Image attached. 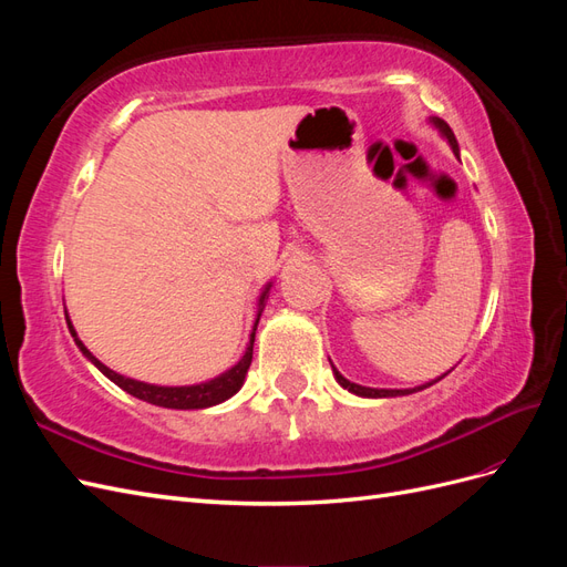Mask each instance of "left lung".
Returning a JSON list of instances; mask_svg holds the SVG:
<instances>
[{
	"mask_svg": "<svg viewBox=\"0 0 567 567\" xmlns=\"http://www.w3.org/2000/svg\"><path fill=\"white\" fill-rule=\"evenodd\" d=\"M433 123H435V127H440V132L447 136V142L452 144V148H454V153L458 156V144H456V136H454V132H452V127L444 123V120H440V117H433ZM333 373H336V381L346 388V390H350V392H354V394H362V398H398V394H409V392H416V390H375V388H364V385H357V383H350L346 375H340L338 373V369L333 367ZM435 383V381H433ZM433 383H427V385H433ZM427 385H423V388H427ZM423 388H419V390H423Z\"/></svg>",
	"mask_w": 567,
	"mask_h": 567,
	"instance_id": "1",
	"label": "left lung"
}]
</instances>
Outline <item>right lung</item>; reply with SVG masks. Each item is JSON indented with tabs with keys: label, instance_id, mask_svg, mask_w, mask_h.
I'll list each match as a JSON object with an SVG mask.
<instances>
[{
	"label": "right lung",
	"instance_id": "right-lung-1",
	"mask_svg": "<svg viewBox=\"0 0 567 567\" xmlns=\"http://www.w3.org/2000/svg\"><path fill=\"white\" fill-rule=\"evenodd\" d=\"M265 296H267V290H265L262 298H260V305L265 302ZM257 319H260V315H257ZM65 321H68V329H71V333H73V338H75V342H78V348L82 350V354L87 357V359H92V364H94L101 373L109 375V379H111L117 388H123L125 392L134 394V398H140V400H144V402H148V404L165 406V409H205V406H213V404H219V402L229 400L231 394L238 392V388L244 385L248 367H250V362H252L255 329H252V333H250V346L246 348V354L241 357V362H238L234 369H229L227 373L217 375V379H213V381H208V383H198V385H184V388L151 385V383L125 379V375H120V373L111 371L109 367L101 364L99 359L78 340L71 319L65 317ZM255 326H257V323H255Z\"/></svg>",
	"mask_w": 567,
	"mask_h": 567
}]
</instances>
